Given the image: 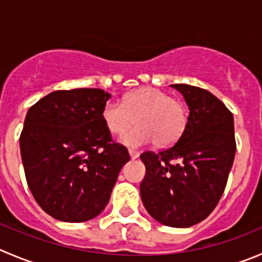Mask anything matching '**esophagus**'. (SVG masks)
Here are the masks:
<instances>
[{
    "mask_svg": "<svg viewBox=\"0 0 262 262\" xmlns=\"http://www.w3.org/2000/svg\"><path fill=\"white\" fill-rule=\"evenodd\" d=\"M129 155H130V159H132V160H136V159H138L139 152H138V151H136V149L129 148Z\"/></svg>",
    "mask_w": 262,
    "mask_h": 262,
    "instance_id": "obj_1",
    "label": "esophagus"
}]
</instances>
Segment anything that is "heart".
<instances>
[{"label": "heart", "mask_w": 262, "mask_h": 262, "mask_svg": "<svg viewBox=\"0 0 262 262\" xmlns=\"http://www.w3.org/2000/svg\"><path fill=\"white\" fill-rule=\"evenodd\" d=\"M102 120L114 136H120L136 123L138 126L121 139L128 146H143L154 141L155 146L164 148L174 144L184 133L188 111L184 103L169 93L144 87L126 93L121 103L106 102Z\"/></svg>", "instance_id": "1"}]
</instances>
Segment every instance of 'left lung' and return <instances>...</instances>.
<instances>
[{
  "label": "left lung",
  "mask_w": 262,
  "mask_h": 262,
  "mask_svg": "<svg viewBox=\"0 0 262 262\" xmlns=\"http://www.w3.org/2000/svg\"><path fill=\"white\" fill-rule=\"evenodd\" d=\"M184 97L189 115L177 143L141 160L144 207L167 227L188 228L206 219L219 204L232 169L237 144L233 114L209 91L172 84Z\"/></svg>",
  "instance_id": "obj_1"
}]
</instances>
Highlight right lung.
<instances>
[{
	"label": "right lung",
	"mask_w": 262,
	"mask_h": 262,
	"mask_svg": "<svg viewBox=\"0 0 262 262\" xmlns=\"http://www.w3.org/2000/svg\"><path fill=\"white\" fill-rule=\"evenodd\" d=\"M108 98L98 88L55 91L25 116L19 141L28 187L40 209L61 222L100 215L130 160L102 120Z\"/></svg>",
	"instance_id": "add662e5"
}]
</instances>
